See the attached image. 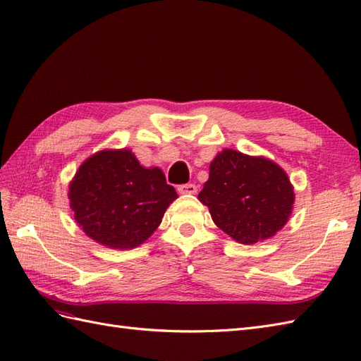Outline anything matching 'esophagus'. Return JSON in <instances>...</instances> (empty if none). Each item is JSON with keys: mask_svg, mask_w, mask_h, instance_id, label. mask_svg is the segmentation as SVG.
<instances>
[{"mask_svg": "<svg viewBox=\"0 0 361 361\" xmlns=\"http://www.w3.org/2000/svg\"><path fill=\"white\" fill-rule=\"evenodd\" d=\"M197 190H198L197 186L192 183L181 184V186H178V192L183 193V195H193V193H197Z\"/></svg>", "mask_w": 361, "mask_h": 361, "instance_id": "obj_1", "label": "esophagus"}]
</instances>
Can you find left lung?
<instances>
[{"instance_id":"8db88e82","label":"left lung","mask_w":361,"mask_h":361,"mask_svg":"<svg viewBox=\"0 0 361 361\" xmlns=\"http://www.w3.org/2000/svg\"><path fill=\"white\" fill-rule=\"evenodd\" d=\"M198 200L224 233L250 245L274 236L286 224L294 192L288 175L274 161L224 149L210 163Z\"/></svg>"}]
</instances>
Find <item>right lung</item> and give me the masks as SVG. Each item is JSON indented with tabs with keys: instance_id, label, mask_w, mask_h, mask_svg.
Wrapping results in <instances>:
<instances>
[{
	"instance_id": "obj_1",
	"label": "right lung",
	"mask_w": 361,
	"mask_h": 361,
	"mask_svg": "<svg viewBox=\"0 0 361 361\" xmlns=\"http://www.w3.org/2000/svg\"><path fill=\"white\" fill-rule=\"evenodd\" d=\"M68 190L79 227L96 243L116 250L143 244L178 197L161 169L143 168L129 149L91 155L80 164Z\"/></svg>"
}]
</instances>
